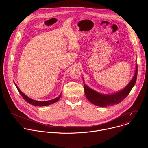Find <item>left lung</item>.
I'll use <instances>...</instances> for the list:
<instances>
[{
    "label": "left lung",
    "mask_w": 148,
    "mask_h": 148,
    "mask_svg": "<svg viewBox=\"0 0 148 148\" xmlns=\"http://www.w3.org/2000/svg\"><path fill=\"white\" fill-rule=\"evenodd\" d=\"M138 74V67H136L135 75L131 82L122 91L118 92L114 94L110 95H105L97 92L96 91L91 90L88 87L85 83L84 84V91L86 95L87 98L93 104L97 105L99 107H106L110 105H113L120 103L122 100H123L127 97L136 81Z\"/></svg>",
    "instance_id": "8db88e82"
}]
</instances>
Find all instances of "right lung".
Returning <instances> with one entry per match:
<instances>
[{"mask_svg": "<svg viewBox=\"0 0 148 148\" xmlns=\"http://www.w3.org/2000/svg\"><path fill=\"white\" fill-rule=\"evenodd\" d=\"M15 86L16 87V88H17L19 93L20 94V95H22V97L23 98V99L26 101L28 103L32 104V105H35V106H46V105H50L51 103H53L56 102H57V101H58V99L60 98L61 97V95H60L58 97H57L56 98L54 99H52V100H50V101H35V100H33V99H30V98H29L28 97H27L25 94H24L22 91H21L20 90V89L18 88V87L17 86V85H16L15 84Z\"/></svg>", "mask_w": 148, "mask_h": 148, "instance_id": "1", "label": "right lung"}]
</instances>
